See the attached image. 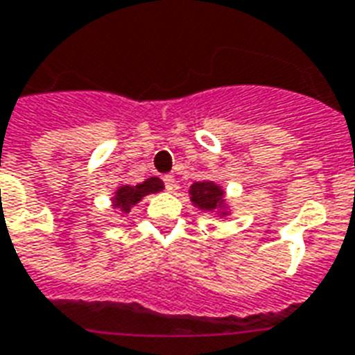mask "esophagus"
Returning a JSON list of instances; mask_svg holds the SVG:
<instances>
[{"instance_id": "esophagus-1", "label": "esophagus", "mask_w": 355, "mask_h": 355, "mask_svg": "<svg viewBox=\"0 0 355 355\" xmlns=\"http://www.w3.org/2000/svg\"><path fill=\"white\" fill-rule=\"evenodd\" d=\"M164 182H165V188H167L169 191H173L175 188H177V178L173 177V175H165Z\"/></svg>"}]
</instances>
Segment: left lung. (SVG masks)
<instances>
[{"mask_svg": "<svg viewBox=\"0 0 355 355\" xmlns=\"http://www.w3.org/2000/svg\"><path fill=\"white\" fill-rule=\"evenodd\" d=\"M191 205L201 212H209L214 218H227L231 214V205L225 199V191L214 180L193 182L188 190Z\"/></svg>", "mask_w": 355, "mask_h": 355, "instance_id": "left-lung-1", "label": "left lung"}]
</instances>
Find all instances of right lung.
I'll list each match as a JSON object with an SVG mask.
<instances>
[{"instance_id": "add662e5", "label": "right lung", "mask_w": 355, "mask_h": 355, "mask_svg": "<svg viewBox=\"0 0 355 355\" xmlns=\"http://www.w3.org/2000/svg\"><path fill=\"white\" fill-rule=\"evenodd\" d=\"M164 182L157 177L146 178L141 184H120L114 190L111 198V207L120 214V216H128L131 209L137 203H141V199L150 196V193H159L164 190Z\"/></svg>"}]
</instances>
